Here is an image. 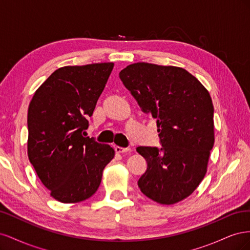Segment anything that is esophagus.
Instances as JSON below:
<instances>
[{
    "instance_id": "34e87169",
    "label": "esophagus",
    "mask_w": 250,
    "mask_h": 250,
    "mask_svg": "<svg viewBox=\"0 0 250 250\" xmlns=\"http://www.w3.org/2000/svg\"><path fill=\"white\" fill-rule=\"evenodd\" d=\"M115 151H116L117 153H125V152H128V151H129V149L124 148V147H120V146H116L115 147Z\"/></svg>"
}]
</instances>
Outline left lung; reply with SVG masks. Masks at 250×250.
Returning a JSON list of instances; mask_svg holds the SVG:
<instances>
[{
	"label": "left lung",
	"instance_id": "8db88e82",
	"mask_svg": "<svg viewBox=\"0 0 250 250\" xmlns=\"http://www.w3.org/2000/svg\"><path fill=\"white\" fill-rule=\"evenodd\" d=\"M142 111L156 120L162 148L138 147L147 162L138 186L162 204L190 196L207 173L214 146L211 98L192 74L177 66L138 62L119 74Z\"/></svg>",
	"mask_w": 250,
	"mask_h": 250
}]
</instances>
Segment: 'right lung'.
I'll use <instances>...</instances> for the list:
<instances>
[{"mask_svg": "<svg viewBox=\"0 0 250 250\" xmlns=\"http://www.w3.org/2000/svg\"><path fill=\"white\" fill-rule=\"evenodd\" d=\"M112 62L63 66L36 90L28 108V157L54 199L76 203L93 196L115 150L83 137Z\"/></svg>", "mask_w": 250, "mask_h": 250, "instance_id": "right-lung-1", "label": "right lung"}]
</instances>
